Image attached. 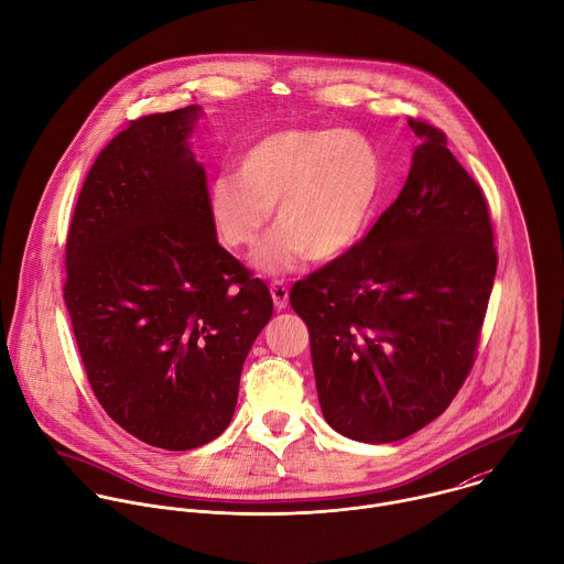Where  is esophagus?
I'll list each match as a JSON object with an SVG mask.
<instances>
[{
	"instance_id": "34e87169",
	"label": "esophagus",
	"mask_w": 564,
	"mask_h": 564,
	"mask_svg": "<svg viewBox=\"0 0 564 564\" xmlns=\"http://www.w3.org/2000/svg\"><path fill=\"white\" fill-rule=\"evenodd\" d=\"M269 289H271V297H273L275 308L278 311L286 308V304H289V286L282 280H275V282H271Z\"/></svg>"
}]
</instances>
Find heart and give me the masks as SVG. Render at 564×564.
Segmentation results:
<instances>
[{
  "mask_svg": "<svg viewBox=\"0 0 564 564\" xmlns=\"http://www.w3.org/2000/svg\"><path fill=\"white\" fill-rule=\"evenodd\" d=\"M381 192V159L355 130L289 128L256 139L238 174L209 183L207 209L218 238L236 251L256 247L273 205L280 229L258 249L264 273H286L304 258L330 262L364 234Z\"/></svg>",
  "mask_w": 564,
  "mask_h": 564,
  "instance_id": "b5f03b06",
  "label": "heart"
}]
</instances>
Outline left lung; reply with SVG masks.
<instances>
[{
	"mask_svg": "<svg viewBox=\"0 0 564 564\" xmlns=\"http://www.w3.org/2000/svg\"><path fill=\"white\" fill-rule=\"evenodd\" d=\"M408 126L421 145L397 200L289 295L322 414L361 443L405 438L445 412L474 366L498 264L482 189L438 128Z\"/></svg>",
	"mask_w": 564,
	"mask_h": 564,
	"instance_id": "8db88e82",
	"label": "left lung"
}]
</instances>
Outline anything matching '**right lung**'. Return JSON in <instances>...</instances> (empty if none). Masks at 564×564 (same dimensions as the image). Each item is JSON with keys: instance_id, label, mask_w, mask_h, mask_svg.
I'll return each mask as SVG.
<instances>
[{"instance_id": "add662e5", "label": "right lung", "mask_w": 564, "mask_h": 564, "mask_svg": "<svg viewBox=\"0 0 564 564\" xmlns=\"http://www.w3.org/2000/svg\"><path fill=\"white\" fill-rule=\"evenodd\" d=\"M198 106L132 121L97 156L66 240L64 300L104 410L139 441L192 449L231 423L242 364L273 315L218 245L189 137Z\"/></svg>"}]
</instances>
